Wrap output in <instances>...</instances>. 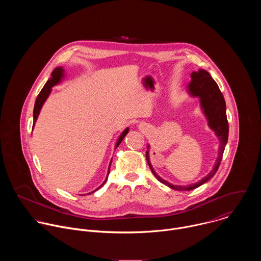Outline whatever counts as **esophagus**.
Here are the masks:
<instances>
[{"label":"esophagus","mask_w":261,"mask_h":261,"mask_svg":"<svg viewBox=\"0 0 261 261\" xmlns=\"http://www.w3.org/2000/svg\"><path fill=\"white\" fill-rule=\"evenodd\" d=\"M139 128H140V129H143V125L140 124V125H139Z\"/></svg>","instance_id":"esophagus-1"}]
</instances>
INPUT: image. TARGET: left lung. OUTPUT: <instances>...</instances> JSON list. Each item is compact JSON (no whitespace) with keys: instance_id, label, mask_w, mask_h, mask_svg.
<instances>
[{"instance_id":"left-lung-1","label":"left lung","mask_w":261,"mask_h":261,"mask_svg":"<svg viewBox=\"0 0 261 261\" xmlns=\"http://www.w3.org/2000/svg\"><path fill=\"white\" fill-rule=\"evenodd\" d=\"M188 93L192 97H198L200 100V107L203 111V114L207 120L208 127L215 132L216 136L220 140L219 145V153L218 158L216 160V163L214 164L213 169L208 174H206L204 177H202L200 180L188 185V186H177L172 185L168 182L167 180L160 177L156 171L154 170L151 162H150V156H148V148L150 145H147V151L145 153V158L147 161L148 166H150L153 174L156 176V178L161 181L162 184L168 186L170 189L178 190V191H190L195 188H198L199 186L206 182L208 179H211L215 173L217 172L219 165L222 160L223 153L225 150V145L227 143L228 139V122L226 117V104L224 97H223L218 85L216 82L212 79L211 74L203 70L199 69L198 71H193L191 73V82L188 85Z\"/></svg>"}]
</instances>
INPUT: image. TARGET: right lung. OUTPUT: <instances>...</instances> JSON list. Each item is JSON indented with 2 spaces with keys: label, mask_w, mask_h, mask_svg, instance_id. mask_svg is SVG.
I'll return each instance as SVG.
<instances>
[{
  "label": "right lung",
  "mask_w": 261,
  "mask_h": 261,
  "mask_svg": "<svg viewBox=\"0 0 261 261\" xmlns=\"http://www.w3.org/2000/svg\"><path fill=\"white\" fill-rule=\"evenodd\" d=\"M64 76H65V73H64L63 67H57V68L53 71V73H51V77L46 82V84L44 85L43 89H42L41 92L39 93L38 97H37L36 102H35V105H34V111H33V118H34L33 128H34V126H35V123H36V121H37V118H38V116H39V114H40V110H41V108H42L44 102L46 101V99L48 98V96H49V94H50V92H51V88H53L54 86H57L58 84H60V83L63 81ZM128 132H129V128H126V129L122 132V134L120 135V137L118 138V141H117V143H116V148L120 145V143L122 142V140L124 139V137L127 135ZM110 164H111V161H110ZM109 167H110V165H109ZM108 174H109V168H108V173H107L106 179L103 181V184L100 186V187H98L96 190L100 189V188L102 187V186L106 182L107 177H108ZM96 190H94V191H92V192H90V193H88V194L94 193Z\"/></svg>",
  "instance_id": "right-lung-1"
}]
</instances>
